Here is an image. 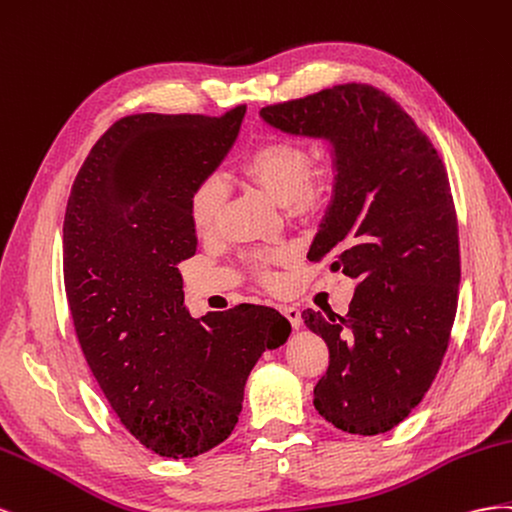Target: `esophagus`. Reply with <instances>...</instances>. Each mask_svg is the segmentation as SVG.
Wrapping results in <instances>:
<instances>
[{"label": "esophagus", "mask_w": 512, "mask_h": 512, "mask_svg": "<svg viewBox=\"0 0 512 512\" xmlns=\"http://www.w3.org/2000/svg\"><path fill=\"white\" fill-rule=\"evenodd\" d=\"M281 313L289 319V324L294 326L296 330L302 326V315H300V309L294 304H281Z\"/></svg>", "instance_id": "obj_1"}]
</instances>
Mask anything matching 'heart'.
Instances as JSON below:
<instances>
[{
  "mask_svg": "<svg viewBox=\"0 0 512 512\" xmlns=\"http://www.w3.org/2000/svg\"><path fill=\"white\" fill-rule=\"evenodd\" d=\"M244 178L261 188L276 206L281 208H304L315 195L309 184L311 156L304 145L296 141H268L244 160ZM227 188L221 175H206L191 195L188 210H191V223L199 236H212L218 227L225 206ZM283 253H272L264 261H279ZM261 281L266 285H276V274L268 268H261Z\"/></svg>",
  "mask_w": 512,
  "mask_h": 512,
  "instance_id": "b5f03b06",
  "label": "heart"
}]
</instances>
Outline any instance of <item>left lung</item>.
I'll use <instances>...</instances> for the list:
<instances>
[{"mask_svg": "<svg viewBox=\"0 0 512 512\" xmlns=\"http://www.w3.org/2000/svg\"><path fill=\"white\" fill-rule=\"evenodd\" d=\"M259 115L283 135L328 145L332 195L306 257L332 255L330 270L356 281L345 317L302 313L330 349L313 405L345 433H386L425 397L457 313L459 229L442 158L371 85H337Z\"/></svg>", "mask_w": 512, "mask_h": 512, "instance_id": "1", "label": "left lung"}]
</instances>
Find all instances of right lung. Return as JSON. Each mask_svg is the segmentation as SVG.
I'll use <instances>...</instances> for the list:
<instances>
[{"label":"right lung","mask_w":512,"mask_h":512,"mask_svg":"<svg viewBox=\"0 0 512 512\" xmlns=\"http://www.w3.org/2000/svg\"><path fill=\"white\" fill-rule=\"evenodd\" d=\"M244 113L128 115L94 143L68 197L64 283L79 345L122 425L160 457L225 442L257 360L291 334L270 306L193 319L184 304L178 264L197 251L188 201Z\"/></svg>","instance_id":"add662e5"}]
</instances>
